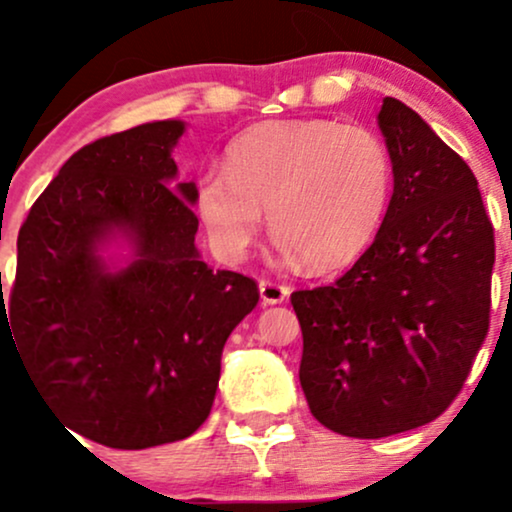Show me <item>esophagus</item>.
Listing matches in <instances>:
<instances>
[{
    "label": "esophagus",
    "instance_id": "obj_1",
    "mask_svg": "<svg viewBox=\"0 0 512 512\" xmlns=\"http://www.w3.org/2000/svg\"><path fill=\"white\" fill-rule=\"evenodd\" d=\"M260 298L264 305L284 303L286 298H289V286L276 284V281H269V279H262L260 281Z\"/></svg>",
    "mask_w": 512,
    "mask_h": 512
}]
</instances>
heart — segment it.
<instances>
[{
    "label": "heart",
    "mask_w": 512,
    "mask_h": 512,
    "mask_svg": "<svg viewBox=\"0 0 512 512\" xmlns=\"http://www.w3.org/2000/svg\"><path fill=\"white\" fill-rule=\"evenodd\" d=\"M390 195L392 158L373 129L269 120L228 144L226 170L199 175L195 211L223 260H243L267 209L281 252L325 272L368 248Z\"/></svg>",
    "instance_id": "1"
}]
</instances>
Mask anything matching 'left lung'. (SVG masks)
<instances>
[{
	"label": "left lung",
	"instance_id": "obj_1",
	"mask_svg": "<svg viewBox=\"0 0 512 512\" xmlns=\"http://www.w3.org/2000/svg\"><path fill=\"white\" fill-rule=\"evenodd\" d=\"M390 207L373 245L332 286L291 293L310 414L349 438L438 419L489 332L493 226L479 182L419 113L385 98Z\"/></svg>",
	"mask_w": 512,
	"mask_h": 512
}]
</instances>
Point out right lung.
<instances>
[{
    "label": "right lung",
    "instance_id": "1",
    "mask_svg": "<svg viewBox=\"0 0 512 512\" xmlns=\"http://www.w3.org/2000/svg\"><path fill=\"white\" fill-rule=\"evenodd\" d=\"M185 122H146L86 144L19 231L2 322L40 395L79 436L117 450L175 443L207 421L228 334L260 301L250 276L195 245V182H178ZM133 248L110 270L100 250Z\"/></svg>",
    "mask_w": 512,
    "mask_h": 512
}]
</instances>
